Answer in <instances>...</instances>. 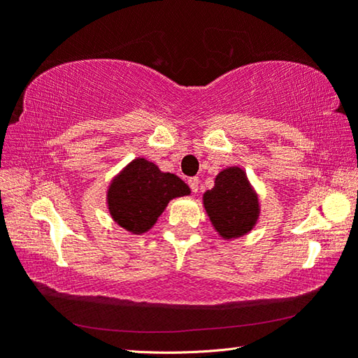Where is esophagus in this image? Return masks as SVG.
Returning a JSON list of instances; mask_svg holds the SVG:
<instances>
[{
    "mask_svg": "<svg viewBox=\"0 0 358 358\" xmlns=\"http://www.w3.org/2000/svg\"><path fill=\"white\" fill-rule=\"evenodd\" d=\"M199 183H201V180H199V177L187 178V185H189L192 192H197L199 191Z\"/></svg>",
    "mask_w": 358,
    "mask_h": 358,
    "instance_id": "obj_1",
    "label": "esophagus"
}]
</instances>
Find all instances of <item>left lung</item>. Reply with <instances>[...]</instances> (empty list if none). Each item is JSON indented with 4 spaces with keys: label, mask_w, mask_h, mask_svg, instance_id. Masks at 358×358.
<instances>
[{
    "label": "left lung",
    "mask_w": 358,
    "mask_h": 358,
    "mask_svg": "<svg viewBox=\"0 0 358 358\" xmlns=\"http://www.w3.org/2000/svg\"><path fill=\"white\" fill-rule=\"evenodd\" d=\"M203 207L222 238H237L250 232L259 217L257 194L240 167L217 173L215 187L203 194Z\"/></svg>",
    "instance_id": "8db88e82"
}]
</instances>
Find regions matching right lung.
Returning <instances> with one entry per match:
<instances>
[{
    "instance_id": "right-lung-1",
    "label": "right lung",
    "mask_w": 358,
    "mask_h": 358,
    "mask_svg": "<svg viewBox=\"0 0 358 358\" xmlns=\"http://www.w3.org/2000/svg\"><path fill=\"white\" fill-rule=\"evenodd\" d=\"M187 194L189 187L177 175L161 172L138 157L108 186L107 203L115 222L132 234H143L155 226L169 201Z\"/></svg>"
}]
</instances>
